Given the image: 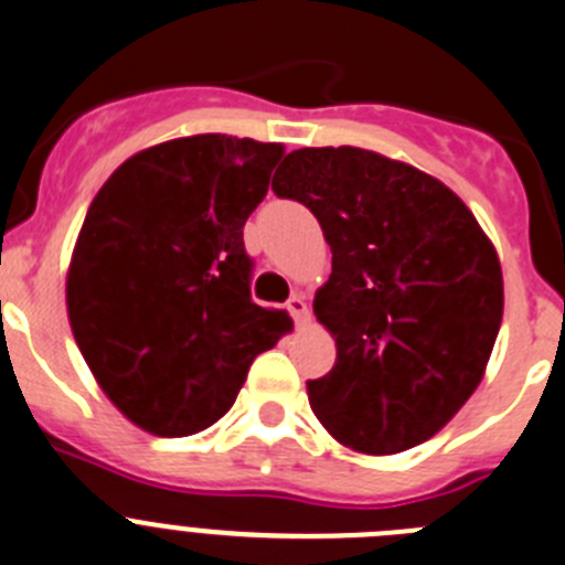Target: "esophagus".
<instances>
[{"mask_svg":"<svg viewBox=\"0 0 565 565\" xmlns=\"http://www.w3.org/2000/svg\"><path fill=\"white\" fill-rule=\"evenodd\" d=\"M288 313H291L294 322H297V324H308L310 322L308 302H305L302 297H291V299H288Z\"/></svg>","mask_w":565,"mask_h":565,"instance_id":"34e87169","label":"esophagus"}]
</instances>
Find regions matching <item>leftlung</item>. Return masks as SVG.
<instances>
[{
  "instance_id": "1",
  "label": "left lung",
  "mask_w": 565,
  "mask_h": 565,
  "mask_svg": "<svg viewBox=\"0 0 565 565\" xmlns=\"http://www.w3.org/2000/svg\"><path fill=\"white\" fill-rule=\"evenodd\" d=\"M271 190L317 215L333 271L313 313L335 364L308 381L328 434L386 457L431 439L482 384L504 313L495 246L443 181L375 151L299 148Z\"/></svg>"
}]
</instances>
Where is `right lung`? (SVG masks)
I'll use <instances>...</instances> for the list:
<instances>
[{
  "mask_svg": "<svg viewBox=\"0 0 565 565\" xmlns=\"http://www.w3.org/2000/svg\"><path fill=\"white\" fill-rule=\"evenodd\" d=\"M279 142L195 134L134 153L92 201L66 271L72 335L108 401L157 437L221 420L291 330L252 302L243 224Z\"/></svg>",
  "mask_w": 565,
  "mask_h": 565,
  "instance_id": "obj_1",
  "label": "right lung"
}]
</instances>
